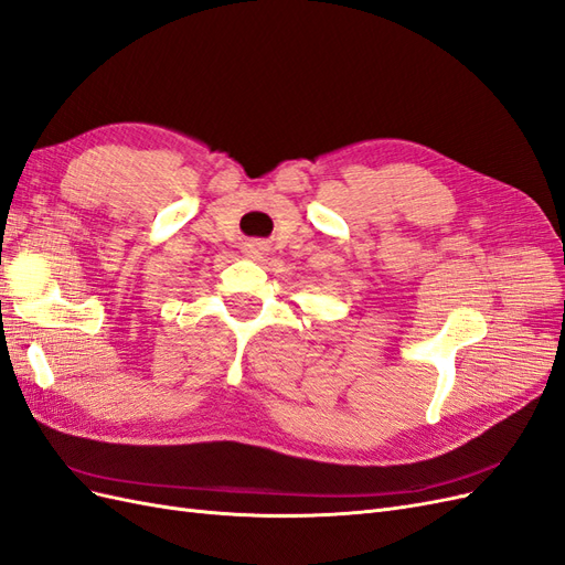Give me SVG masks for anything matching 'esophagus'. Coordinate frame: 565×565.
<instances>
[{
  "label": "esophagus",
  "mask_w": 565,
  "mask_h": 565,
  "mask_svg": "<svg viewBox=\"0 0 565 565\" xmlns=\"http://www.w3.org/2000/svg\"><path fill=\"white\" fill-rule=\"evenodd\" d=\"M243 252L249 256V259H262V256L266 254V245L259 241H249V243H245Z\"/></svg>",
  "instance_id": "obj_1"
}]
</instances>
